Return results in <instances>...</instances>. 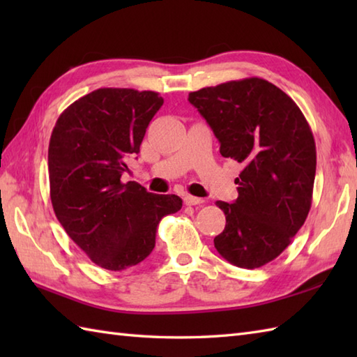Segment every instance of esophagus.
<instances>
[{"instance_id": "obj_1", "label": "esophagus", "mask_w": 357, "mask_h": 357, "mask_svg": "<svg viewBox=\"0 0 357 357\" xmlns=\"http://www.w3.org/2000/svg\"><path fill=\"white\" fill-rule=\"evenodd\" d=\"M202 202H204L202 198H196V196H190V195H187L184 198L185 206H199Z\"/></svg>"}]
</instances>
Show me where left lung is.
Segmentation results:
<instances>
[{"label":"left lung","instance_id":"1","mask_svg":"<svg viewBox=\"0 0 357 357\" xmlns=\"http://www.w3.org/2000/svg\"><path fill=\"white\" fill-rule=\"evenodd\" d=\"M221 144L244 165L238 199L218 201L225 229L218 253L241 268H259L284 252L312 207L316 144L304 113L262 78L229 81L188 93Z\"/></svg>","mask_w":357,"mask_h":357}]
</instances>
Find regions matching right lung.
I'll use <instances>...</instances> for the list:
<instances>
[{"mask_svg":"<svg viewBox=\"0 0 357 357\" xmlns=\"http://www.w3.org/2000/svg\"><path fill=\"white\" fill-rule=\"evenodd\" d=\"M164 100L150 90L98 89L59 115L49 144L53 211L66 233L101 268L121 271L155 248L158 224L176 213V195L121 183Z\"/></svg>","mask_w":357,"mask_h":357,"instance_id":"add662e5","label":"right lung"}]
</instances>
